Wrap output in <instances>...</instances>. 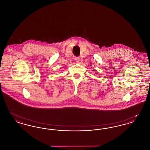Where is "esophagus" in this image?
<instances>
[{
	"label": "esophagus",
	"mask_w": 150,
	"mask_h": 150,
	"mask_svg": "<svg viewBox=\"0 0 150 150\" xmlns=\"http://www.w3.org/2000/svg\"><path fill=\"white\" fill-rule=\"evenodd\" d=\"M75 61H76V63H79V61H80V59H79V57H76V58H75Z\"/></svg>",
	"instance_id": "esophagus-1"
}]
</instances>
